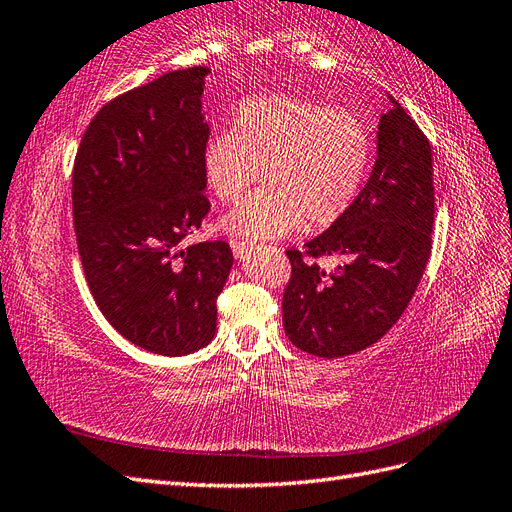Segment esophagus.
<instances>
[{"instance_id": "1", "label": "esophagus", "mask_w": 512, "mask_h": 512, "mask_svg": "<svg viewBox=\"0 0 512 512\" xmlns=\"http://www.w3.org/2000/svg\"><path fill=\"white\" fill-rule=\"evenodd\" d=\"M230 247H232V254H235L237 258H245V256H247V252L252 250V245H250V243L239 241V239H230Z\"/></svg>"}]
</instances>
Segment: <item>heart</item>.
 <instances>
[{"instance_id":"1","label":"heart","mask_w":512,"mask_h":512,"mask_svg":"<svg viewBox=\"0 0 512 512\" xmlns=\"http://www.w3.org/2000/svg\"><path fill=\"white\" fill-rule=\"evenodd\" d=\"M365 123L344 108L297 96H256L237 106L232 132L211 134L200 151L207 190L230 203L252 181L262 188L224 215L222 226L247 239H275L305 226L342 220L371 164Z\"/></svg>"}]
</instances>
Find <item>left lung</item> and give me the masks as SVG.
I'll use <instances>...</instances> for the list:
<instances>
[{"label": "left lung", "instance_id": "obj_1", "mask_svg": "<svg viewBox=\"0 0 512 512\" xmlns=\"http://www.w3.org/2000/svg\"><path fill=\"white\" fill-rule=\"evenodd\" d=\"M391 98V96H389ZM380 117L378 158L342 220L305 250H288L284 329L299 350L337 359L376 344L404 314L431 254L433 160L427 136L393 98ZM320 255H344L333 274Z\"/></svg>", "mask_w": 512, "mask_h": 512}]
</instances>
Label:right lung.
<instances>
[{
	"label": "right lung",
	"instance_id": "right-lung-1",
	"mask_svg": "<svg viewBox=\"0 0 512 512\" xmlns=\"http://www.w3.org/2000/svg\"><path fill=\"white\" fill-rule=\"evenodd\" d=\"M209 68L166 72L91 119L74 158L76 245L104 318L138 348L183 356L215 335L226 241L179 243L211 205L200 173Z\"/></svg>",
	"mask_w": 512,
	"mask_h": 512
}]
</instances>
